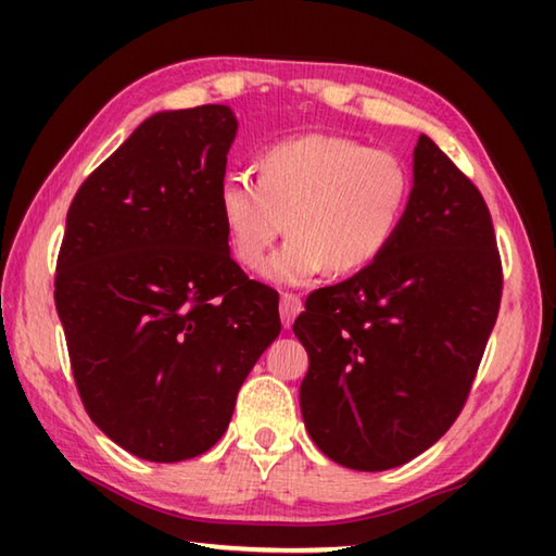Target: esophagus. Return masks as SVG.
<instances>
[{
    "mask_svg": "<svg viewBox=\"0 0 556 556\" xmlns=\"http://www.w3.org/2000/svg\"><path fill=\"white\" fill-rule=\"evenodd\" d=\"M301 308H304V304H301L299 296L281 294V299H279V316H281V324H285V328H291V324H294V318L301 314Z\"/></svg>",
    "mask_w": 556,
    "mask_h": 556,
    "instance_id": "obj_1",
    "label": "esophagus"
}]
</instances>
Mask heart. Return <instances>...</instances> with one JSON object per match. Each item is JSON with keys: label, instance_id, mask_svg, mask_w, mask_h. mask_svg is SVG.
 I'll list each match as a JSON object with an SVG mask.
<instances>
[{"label": "heart", "instance_id": "obj_1", "mask_svg": "<svg viewBox=\"0 0 556 556\" xmlns=\"http://www.w3.org/2000/svg\"><path fill=\"white\" fill-rule=\"evenodd\" d=\"M409 199V172L388 149L336 135L287 137L262 149L257 181L232 174L218 208L232 257L257 269L287 228L289 240L265 277L301 287L328 267L348 275L378 260L397 232Z\"/></svg>", "mask_w": 556, "mask_h": 556}]
</instances>
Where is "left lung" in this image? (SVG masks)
<instances>
[{"instance_id": "8db88e82", "label": "left lung", "mask_w": 556, "mask_h": 556, "mask_svg": "<svg viewBox=\"0 0 556 556\" xmlns=\"http://www.w3.org/2000/svg\"><path fill=\"white\" fill-rule=\"evenodd\" d=\"M402 223L382 255L316 289L294 336L308 353V437L353 470L407 464L446 434L501 308L503 271L478 188L419 137Z\"/></svg>"}]
</instances>
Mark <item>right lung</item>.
I'll list each match as a JSON object with an SVG mask.
<instances>
[{"instance_id": "right-lung-1", "label": "right lung", "mask_w": 556, "mask_h": 556, "mask_svg": "<svg viewBox=\"0 0 556 556\" xmlns=\"http://www.w3.org/2000/svg\"><path fill=\"white\" fill-rule=\"evenodd\" d=\"M228 105L147 117L78 188L55 308L90 419L154 464L201 456L281 331L279 294L230 257L218 191Z\"/></svg>"}]
</instances>
